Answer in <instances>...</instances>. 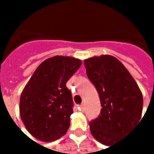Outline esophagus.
<instances>
[{
  "label": "esophagus",
  "instance_id": "34e87169",
  "mask_svg": "<svg viewBox=\"0 0 154 154\" xmlns=\"http://www.w3.org/2000/svg\"><path fill=\"white\" fill-rule=\"evenodd\" d=\"M79 108V110H80L81 112H83V111H84V104H80Z\"/></svg>",
  "mask_w": 154,
  "mask_h": 154
}]
</instances>
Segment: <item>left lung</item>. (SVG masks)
<instances>
[{
  "label": "left lung",
  "mask_w": 154,
  "mask_h": 154,
  "mask_svg": "<svg viewBox=\"0 0 154 154\" xmlns=\"http://www.w3.org/2000/svg\"><path fill=\"white\" fill-rule=\"evenodd\" d=\"M84 64L103 107L98 118L90 123L91 135L102 144L113 146L140 122L142 93L128 69L114 56H94L84 60Z\"/></svg>",
  "instance_id": "1"
}]
</instances>
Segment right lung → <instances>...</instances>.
Instances as JSON below:
<instances>
[{
  "instance_id": "add662e5",
  "label": "right lung",
  "mask_w": 154,
  "mask_h": 154,
  "mask_svg": "<svg viewBox=\"0 0 154 154\" xmlns=\"http://www.w3.org/2000/svg\"><path fill=\"white\" fill-rule=\"evenodd\" d=\"M81 60L57 55L43 61L22 91L20 116L26 130L38 140L54 141L66 134L73 114V99L66 82Z\"/></svg>"
}]
</instances>
